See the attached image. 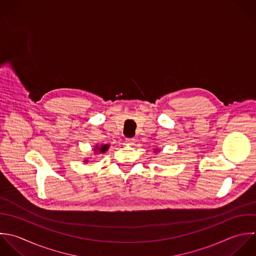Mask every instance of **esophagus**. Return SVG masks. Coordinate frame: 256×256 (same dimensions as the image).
<instances>
[{"mask_svg": "<svg viewBox=\"0 0 256 256\" xmlns=\"http://www.w3.org/2000/svg\"><path fill=\"white\" fill-rule=\"evenodd\" d=\"M134 138H126V144H128V146H134Z\"/></svg>", "mask_w": 256, "mask_h": 256, "instance_id": "34e87169", "label": "esophagus"}]
</instances>
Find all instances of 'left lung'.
Masks as SVG:
<instances>
[{
  "label": "left lung",
  "mask_w": 256,
  "mask_h": 256,
  "mask_svg": "<svg viewBox=\"0 0 256 256\" xmlns=\"http://www.w3.org/2000/svg\"><path fill=\"white\" fill-rule=\"evenodd\" d=\"M158 150H154V152H158Z\"/></svg>",
  "instance_id": "obj_1"
}]
</instances>
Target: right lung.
<instances>
[{
	"label": "right lung",
	"mask_w": 256,
	"mask_h": 256,
	"mask_svg": "<svg viewBox=\"0 0 256 256\" xmlns=\"http://www.w3.org/2000/svg\"><path fill=\"white\" fill-rule=\"evenodd\" d=\"M108 148H110L108 144H100V146H96L94 148V152L104 154V152H106L108 150ZM86 162H88V160H86Z\"/></svg>",
	"instance_id": "1"
}]
</instances>
